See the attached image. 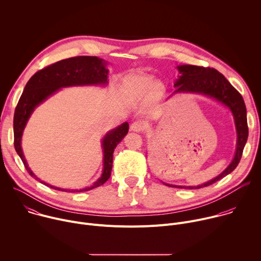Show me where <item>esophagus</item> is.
<instances>
[{
    "instance_id": "34e87169",
    "label": "esophagus",
    "mask_w": 261,
    "mask_h": 261,
    "mask_svg": "<svg viewBox=\"0 0 261 261\" xmlns=\"http://www.w3.org/2000/svg\"><path fill=\"white\" fill-rule=\"evenodd\" d=\"M143 128H144V124L141 121H135L130 126V129L134 132H141Z\"/></svg>"
}]
</instances>
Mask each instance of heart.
Wrapping results in <instances>:
<instances>
[{
	"label": "heart",
	"mask_w": 261,
	"mask_h": 261,
	"mask_svg": "<svg viewBox=\"0 0 261 261\" xmlns=\"http://www.w3.org/2000/svg\"><path fill=\"white\" fill-rule=\"evenodd\" d=\"M132 83H133V85L135 86V88L138 90V91H140V92H142V91H146V90H148L150 89L152 86L154 87V88H157L158 87V84H152V81L148 79V77H143V76H138V77H135V79H133L132 80Z\"/></svg>",
	"instance_id": "obj_1"
}]
</instances>
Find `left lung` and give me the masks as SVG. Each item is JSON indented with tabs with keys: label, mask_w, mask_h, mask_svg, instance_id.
Instances as JSON below:
<instances>
[{
	"label": "left lung",
	"mask_w": 261,
	"mask_h": 261,
	"mask_svg": "<svg viewBox=\"0 0 261 261\" xmlns=\"http://www.w3.org/2000/svg\"><path fill=\"white\" fill-rule=\"evenodd\" d=\"M179 75L174 83L176 90L174 93H196L211 97L218 102L227 106L233 115L238 141L237 151L233 160L228 167L215 178L198 185V186H174L165 184L169 187L186 188V189H199L216 182L236 169L243 155L245 144L248 139V123L247 110L242 95L230 85L223 74L214 68H204L194 65L177 66Z\"/></svg>",
	"instance_id": "left-lung-1"
}]
</instances>
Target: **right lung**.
<instances>
[{"label":"right lung","mask_w":261,"mask_h":261,"mask_svg":"<svg viewBox=\"0 0 261 261\" xmlns=\"http://www.w3.org/2000/svg\"><path fill=\"white\" fill-rule=\"evenodd\" d=\"M108 69H106V62L97 57L80 56L69 58L51 64L38 72H36L30 79L24 87V90L19 98L17 106L14 111L13 131H14V147L20 157L27 171L31 176L37 180L48 186L51 189L65 192H83L92 190L103 185L111 174L113 168L114 151L117 145L123 140L129 130V124L123 123L116 129L109 131L102 140L103 147V172L97 181L91 187L81 190H66L55 187L39 177H37L28 166L27 160L21 148V136L23 129L34 111V109L45 101L48 97L54 95L62 88L75 87V86H105L107 81Z\"/></svg>","instance_id":"right-lung-1"}]
</instances>
